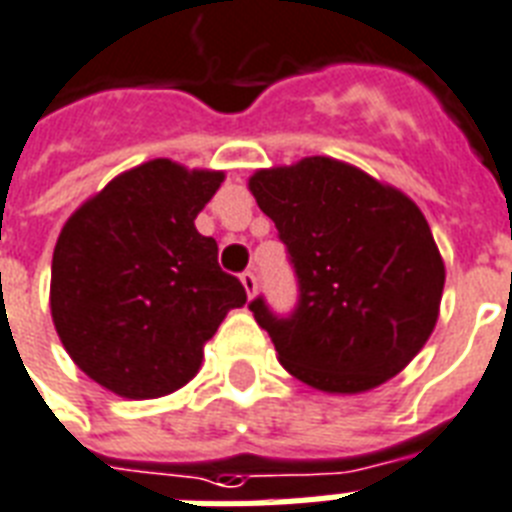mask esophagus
Here are the masks:
<instances>
[{
	"label": "esophagus",
	"mask_w": 512,
	"mask_h": 512,
	"mask_svg": "<svg viewBox=\"0 0 512 512\" xmlns=\"http://www.w3.org/2000/svg\"><path fill=\"white\" fill-rule=\"evenodd\" d=\"M241 284H244V289H247L249 297H255L257 292V276L252 271H244L241 273Z\"/></svg>",
	"instance_id": "1"
}]
</instances>
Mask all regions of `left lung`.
Returning a JSON list of instances; mask_svg holds the SVG:
<instances>
[{
    "mask_svg": "<svg viewBox=\"0 0 512 512\" xmlns=\"http://www.w3.org/2000/svg\"><path fill=\"white\" fill-rule=\"evenodd\" d=\"M287 244L297 305L249 303L292 377L324 393H364L396 377L428 342L444 260L420 207L358 167L308 156L249 177Z\"/></svg>",
    "mask_w": 512,
    "mask_h": 512,
    "instance_id": "1",
    "label": "left lung"
}]
</instances>
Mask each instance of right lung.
<instances>
[{
  "label": "right lung",
  "instance_id": "add662e5",
  "mask_svg": "<svg viewBox=\"0 0 512 512\" xmlns=\"http://www.w3.org/2000/svg\"><path fill=\"white\" fill-rule=\"evenodd\" d=\"M223 177L154 159L114 177L60 231L52 321L74 364L116 396L183 388L225 313L247 303L217 265V241L193 225Z\"/></svg>",
  "mask_w": 512,
  "mask_h": 512
}]
</instances>
